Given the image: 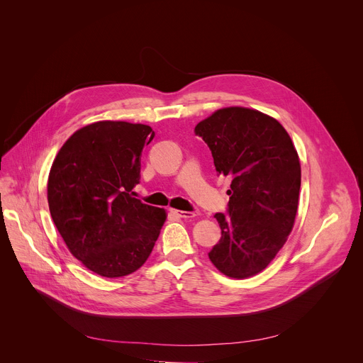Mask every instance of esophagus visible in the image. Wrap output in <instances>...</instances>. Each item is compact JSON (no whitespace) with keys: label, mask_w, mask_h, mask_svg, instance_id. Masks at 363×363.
Masks as SVG:
<instances>
[{"label":"esophagus","mask_w":363,"mask_h":363,"mask_svg":"<svg viewBox=\"0 0 363 363\" xmlns=\"http://www.w3.org/2000/svg\"><path fill=\"white\" fill-rule=\"evenodd\" d=\"M172 213L174 216H179V218H193L196 216L194 212H189V211H179V209H172Z\"/></svg>","instance_id":"esophagus-1"}]
</instances>
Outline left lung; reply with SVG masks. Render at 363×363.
I'll return each instance as SVG.
<instances>
[{
    "mask_svg": "<svg viewBox=\"0 0 363 363\" xmlns=\"http://www.w3.org/2000/svg\"><path fill=\"white\" fill-rule=\"evenodd\" d=\"M207 144L218 174L232 179L226 213L213 215L220 239L208 253L232 278L259 274L292 230L301 190V163L285 128L245 107L215 111L194 128Z\"/></svg>",
    "mask_w": 363,
    "mask_h": 363,
    "instance_id": "1",
    "label": "left lung"
}]
</instances>
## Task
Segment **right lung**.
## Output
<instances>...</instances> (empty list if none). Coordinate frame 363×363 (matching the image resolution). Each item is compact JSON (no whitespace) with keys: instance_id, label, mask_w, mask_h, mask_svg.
<instances>
[{"instance_id":"1","label":"right lung","mask_w":363,"mask_h":363,"mask_svg":"<svg viewBox=\"0 0 363 363\" xmlns=\"http://www.w3.org/2000/svg\"><path fill=\"white\" fill-rule=\"evenodd\" d=\"M150 125L98 121L74 133L52 162V222L75 259L106 278L137 271L150 257L166 212L134 197Z\"/></svg>"}]
</instances>
